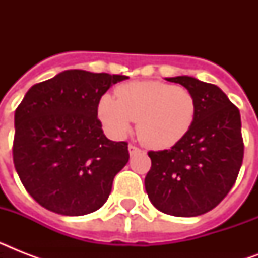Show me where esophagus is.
Wrapping results in <instances>:
<instances>
[{"instance_id":"1","label":"esophagus","mask_w":258,"mask_h":258,"mask_svg":"<svg viewBox=\"0 0 258 258\" xmlns=\"http://www.w3.org/2000/svg\"><path fill=\"white\" fill-rule=\"evenodd\" d=\"M128 151L131 155H134V154H137V153H141V149L138 147V146L135 145H130L128 146Z\"/></svg>"}]
</instances>
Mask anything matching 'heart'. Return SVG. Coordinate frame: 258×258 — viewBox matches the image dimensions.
Returning <instances> with one entry per match:
<instances>
[{
    "instance_id": "obj_1",
    "label": "heart",
    "mask_w": 258,
    "mask_h": 258,
    "mask_svg": "<svg viewBox=\"0 0 258 258\" xmlns=\"http://www.w3.org/2000/svg\"><path fill=\"white\" fill-rule=\"evenodd\" d=\"M196 99L186 88L161 82H134L117 88V97L103 95L99 117L112 137H123L133 121L137 134L153 149H169L191 128Z\"/></svg>"
}]
</instances>
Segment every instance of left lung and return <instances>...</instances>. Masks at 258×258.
Segmentation results:
<instances>
[{"label":"left lung","mask_w":258,"mask_h":258,"mask_svg":"<svg viewBox=\"0 0 258 258\" xmlns=\"http://www.w3.org/2000/svg\"><path fill=\"white\" fill-rule=\"evenodd\" d=\"M167 80L192 93L196 119L171 149L149 151L146 191L165 214L201 216L216 208L236 183L244 159L240 109L214 84L190 76Z\"/></svg>","instance_id":"8db88e82"}]
</instances>
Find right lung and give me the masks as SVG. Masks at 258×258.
Segmentation results:
<instances>
[{
	"label": "right lung",
	"instance_id": "1",
	"mask_svg": "<svg viewBox=\"0 0 258 258\" xmlns=\"http://www.w3.org/2000/svg\"><path fill=\"white\" fill-rule=\"evenodd\" d=\"M123 75L64 71L37 83L14 113L13 162L37 204L62 216L101 208L128 162V143L107 139L97 107Z\"/></svg>",
	"mask_w": 258,
	"mask_h": 258
}]
</instances>
